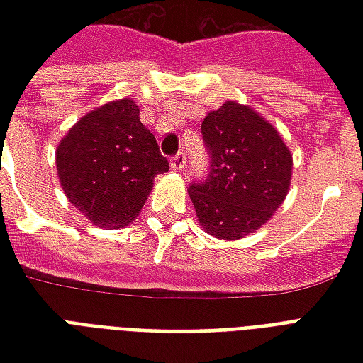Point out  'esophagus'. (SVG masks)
Instances as JSON below:
<instances>
[{
  "label": "esophagus",
  "instance_id": "1",
  "mask_svg": "<svg viewBox=\"0 0 363 363\" xmlns=\"http://www.w3.org/2000/svg\"><path fill=\"white\" fill-rule=\"evenodd\" d=\"M184 163H186V155H184L182 151H179L174 157H171V169H173V171H181V169H184Z\"/></svg>",
  "mask_w": 363,
  "mask_h": 363
}]
</instances>
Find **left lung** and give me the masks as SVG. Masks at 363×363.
I'll list each match as a JSON object with an SVG mask.
<instances>
[{"instance_id": "1", "label": "left lung", "mask_w": 363, "mask_h": 363, "mask_svg": "<svg viewBox=\"0 0 363 363\" xmlns=\"http://www.w3.org/2000/svg\"><path fill=\"white\" fill-rule=\"evenodd\" d=\"M202 135L212 171L189 190L198 223L216 239L239 241L259 231L284 204L294 159L280 132L237 101L208 112Z\"/></svg>"}]
</instances>
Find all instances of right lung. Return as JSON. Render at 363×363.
<instances>
[{
  "label": "right lung",
  "instance_id": "obj_1",
  "mask_svg": "<svg viewBox=\"0 0 363 363\" xmlns=\"http://www.w3.org/2000/svg\"><path fill=\"white\" fill-rule=\"evenodd\" d=\"M56 171L67 200L93 225L118 229L140 216L169 161L126 96L96 106L67 130L56 147Z\"/></svg>",
  "mask_w": 363,
  "mask_h": 363
}]
</instances>
